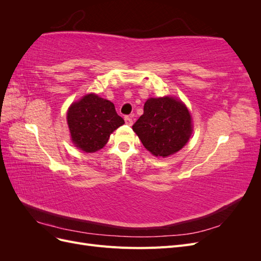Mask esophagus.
<instances>
[{
  "label": "esophagus",
  "instance_id": "esophagus-1",
  "mask_svg": "<svg viewBox=\"0 0 261 261\" xmlns=\"http://www.w3.org/2000/svg\"><path fill=\"white\" fill-rule=\"evenodd\" d=\"M124 120H125V123L127 124L128 126H132V125H133V118H132L130 116H128V115L125 116Z\"/></svg>",
  "mask_w": 261,
  "mask_h": 261
}]
</instances>
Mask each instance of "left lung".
<instances>
[{
  "label": "left lung",
  "mask_w": 261,
  "mask_h": 261,
  "mask_svg": "<svg viewBox=\"0 0 261 261\" xmlns=\"http://www.w3.org/2000/svg\"><path fill=\"white\" fill-rule=\"evenodd\" d=\"M133 129L147 150L165 158L185 146L192 134V118L187 108L174 98H150Z\"/></svg>",
  "instance_id": "1"
}]
</instances>
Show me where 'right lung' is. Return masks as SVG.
Returning a JSON list of instances; mask_svg holds the SVG:
<instances>
[{
    "mask_svg": "<svg viewBox=\"0 0 261 261\" xmlns=\"http://www.w3.org/2000/svg\"><path fill=\"white\" fill-rule=\"evenodd\" d=\"M67 124L74 144L85 152H96L107 145L110 134L124 120L111 101L91 93L70 106Z\"/></svg>",
    "mask_w": 261,
    "mask_h": 261,
    "instance_id": "right-lung-1",
    "label": "right lung"
}]
</instances>
